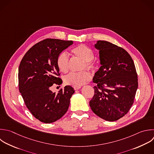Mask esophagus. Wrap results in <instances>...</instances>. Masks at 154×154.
Segmentation results:
<instances>
[{
	"label": "esophagus",
	"mask_w": 154,
	"mask_h": 154,
	"mask_svg": "<svg viewBox=\"0 0 154 154\" xmlns=\"http://www.w3.org/2000/svg\"><path fill=\"white\" fill-rule=\"evenodd\" d=\"M81 86H74L73 87V88L75 90H79V88H81Z\"/></svg>",
	"instance_id": "obj_1"
}]
</instances>
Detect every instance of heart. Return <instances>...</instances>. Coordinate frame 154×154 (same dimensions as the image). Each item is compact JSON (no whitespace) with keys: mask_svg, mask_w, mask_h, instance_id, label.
Instances as JSON below:
<instances>
[{"mask_svg":"<svg viewBox=\"0 0 154 154\" xmlns=\"http://www.w3.org/2000/svg\"><path fill=\"white\" fill-rule=\"evenodd\" d=\"M72 53L75 56L83 60L81 69L84 68L88 70H94L96 67L93 59L94 57L93 51L84 45H78L72 49ZM57 65L60 72L66 73L69 69V57L66 52L59 54L57 59ZM91 78L90 75L85 72L75 73L72 72L64 77V82L66 84L73 86H81L88 82Z\"/></svg>","mask_w":154,"mask_h":154,"instance_id":"1","label":"heart"}]
</instances>
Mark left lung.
I'll return each instance as SVG.
<instances>
[{"label": "left lung", "mask_w": 154, "mask_h": 154, "mask_svg": "<svg viewBox=\"0 0 154 154\" xmlns=\"http://www.w3.org/2000/svg\"><path fill=\"white\" fill-rule=\"evenodd\" d=\"M94 47L101 66L93 78L97 85L90 106L99 117L114 122L126 114L134 103L138 88L135 67L130 55L117 45L99 40Z\"/></svg>", "instance_id": "1"}]
</instances>
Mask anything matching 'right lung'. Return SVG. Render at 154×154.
I'll list each match as a JSON object with an SVG mask.
<instances>
[{"instance_id":"obj_1","label":"right lung","mask_w":154,"mask_h":154,"mask_svg":"<svg viewBox=\"0 0 154 154\" xmlns=\"http://www.w3.org/2000/svg\"><path fill=\"white\" fill-rule=\"evenodd\" d=\"M73 44L72 41L48 38L33 46L24 55L19 68V91L32 114L45 123L54 122L67 111L75 93L70 85L57 94L50 88L60 85L57 59L60 53Z\"/></svg>"}]
</instances>
